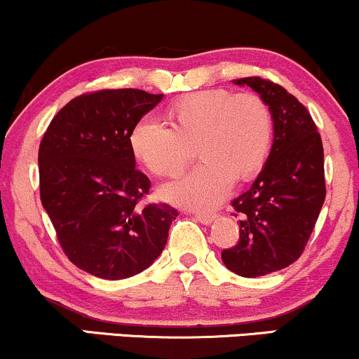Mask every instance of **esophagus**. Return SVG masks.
Returning <instances> with one entry per match:
<instances>
[{
    "instance_id": "1",
    "label": "esophagus",
    "mask_w": 359,
    "mask_h": 359,
    "mask_svg": "<svg viewBox=\"0 0 359 359\" xmlns=\"http://www.w3.org/2000/svg\"><path fill=\"white\" fill-rule=\"evenodd\" d=\"M196 219H197V221L201 222V224H204V226H209V224H212V222L215 221V215L197 212V214H196Z\"/></svg>"
}]
</instances>
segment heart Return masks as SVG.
<instances>
[{"label":"heart","mask_w":359,"mask_h":359,"mask_svg":"<svg viewBox=\"0 0 359 359\" xmlns=\"http://www.w3.org/2000/svg\"><path fill=\"white\" fill-rule=\"evenodd\" d=\"M172 127L142 118L130 132L133 157L154 175L174 177L192 161L197 145L204 162L161 197L191 209H214L229 196L236 179L248 182L262 167L273 144V114L256 95L202 90L179 98L168 109Z\"/></svg>","instance_id":"b5f03b06"}]
</instances>
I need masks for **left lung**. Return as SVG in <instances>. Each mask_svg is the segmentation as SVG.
<instances>
[{"label": "left lung", "mask_w": 359, "mask_h": 359, "mask_svg": "<svg viewBox=\"0 0 359 359\" xmlns=\"http://www.w3.org/2000/svg\"><path fill=\"white\" fill-rule=\"evenodd\" d=\"M259 93L273 114V147L252 187L232 201L239 243L222 262L243 278L284 269L303 254L325 204V152L316 125L296 97L273 81L232 80Z\"/></svg>", "instance_id": "left-lung-1"}]
</instances>
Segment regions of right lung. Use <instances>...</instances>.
<instances>
[{
  "label": "right lung",
  "instance_id": "1",
  "mask_svg": "<svg viewBox=\"0 0 359 359\" xmlns=\"http://www.w3.org/2000/svg\"><path fill=\"white\" fill-rule=\"evenodd\" d=\"M163 95L120 88L68 102L40 144V197L60 245L85 273L127 279L162 254L177 210L142 205L149 177L135 168L130 132Z\"/></svg>",
  "mask_w": 359,
  "mask_h": 359
}]
</instances>
